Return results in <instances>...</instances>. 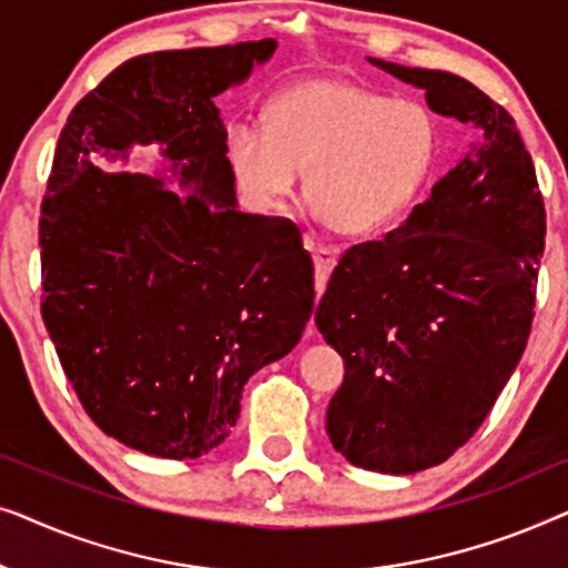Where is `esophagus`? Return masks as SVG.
Returning a JSON list of instances; mask_svg holds the SVG:
<instances>
[{"label": "esophagus", "mask_w": 568, "mask_h": 568, "mask_svg": "<svg viewBox=\"0 0 568 568\" xmlns=\"http://www.w3.org/2000/svg\"><path fill=\"white\" fill-rule=\"evenodd\" d=\"M313 261H315L317 294H323V286H325V282H328V274L338 261V251H336V247H328V245H317V247H313Z\"/></svg>", "instance_id": "34e87169"}]
</instances>
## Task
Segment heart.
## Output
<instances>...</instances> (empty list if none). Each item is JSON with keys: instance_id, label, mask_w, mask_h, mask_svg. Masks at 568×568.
Segmentation results:
<instances>
[{"instance_id": "1", "label": "heart", "mask_w": 568, "mask_h": 568, "mask_svg": "<svg viewBox=\"0 0 568 568\" xmlns=\"http://www.w3.org/2000/svg\"><path fill=\"white\" fill-rule=\"evenodd\" d=\"M266 131L227 129L232 175L253 204L276 206L307 173V206L346 237L385 232L429 183L439 126L416 100H393L362 84L310 77L266 108Z\"/></svg>"}]
</instances>
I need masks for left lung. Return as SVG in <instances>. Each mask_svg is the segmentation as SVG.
Returning a JSON list of instances; mask_svg holds the SVG:
<instances>
[{
    "label": "left lung",
    "instance_id": "1",
    "mask_svg": "<svg viewBox=\"0 0 568 568\" xmlns=\"http://www.w3.org/2000/svg\"><path fill=\"white\" fill-rule=\"evenodd\" d=\"M369 64L478 136L398 230L341 255L315 310L346 367L325 414L333 447L356 468L406 476L463 447L515 372L546 209L515 119L486 92L437 69Z\"/></svg>",
    "mask_w": 568,
    "mask_h": 568
}]
</instances>
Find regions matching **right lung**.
<instances>
[{
  "mask_svg": "<svg viewBox=\"0 0 568 568\" xmlns=\"http://www.w3.org/2000/svg\"><path fill=\"white\" fill-rule=\"evenodd\" d=\"M274 51L263 38L134 57L61 129L41 206L43 323L88 416L144 455L220 447L247 379L313 315L300 230L240 212L214 105ZM134 145L160 149L184 193L97 168Z\"/></svg>",
  "mask_w": 568,
  "mask_h": 568,
  "instance_id": "1",
  "label": "right lung"
}]
</instances>
